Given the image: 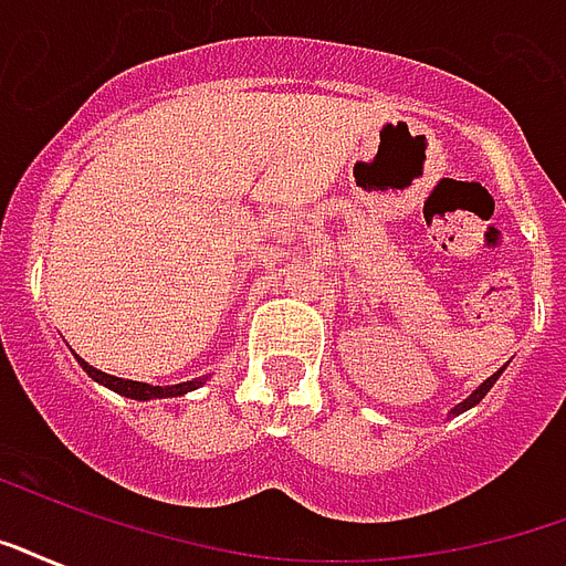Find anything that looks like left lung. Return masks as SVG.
Instances as JSON below:
<instances>
[{
    "mask_svg": "<svg viewBox=\"0 0 566 566\" xmlns=\"http://www.w3.org/2000/svg\"><path fill=\"white\" fill-rule=\"evenodd\" d=\"M504 368H507V365H504ZM504 368H499V370H495L493 377H486L484 382H481V386L474 388V391H472V395H469V398H465V400H460V403H457V407L451 409V412H448V416L454 418V416H460V412H465V409L478 407V403H481V400L486 398V391H490V388L495 386V379L502 377V370H504Z\"/></svg>",
    "mask_w": 566,
    "mask_h": 566,
    "instance_id": "left-lung-1",
    "label": "left lung"
}]
</instances>
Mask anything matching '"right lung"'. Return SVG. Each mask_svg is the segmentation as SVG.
Segmentation results:
<instances>
[{"mask_svg": "<svg viewBox=\"0 0 566 566\" xmlns=\"http://www.w3.org/2000/svg\"><path fill=\"white\" fill-rule=\"evenodd\" d=\"M76 361L82 365V370L94 379V382H101V386L112 388V391H118L124 398L129 400H157V398H180V395H187V391H196V388L205 386V377L187 379V382H178V386H150V382H136V379H120L112 377V374H103V370L92 368L88 361L80 359Z\"/></svg>", "mask_w": 566, "mask_h": 566, "instance_id": "obj_1", "label": "right lung"}]
</instances>
